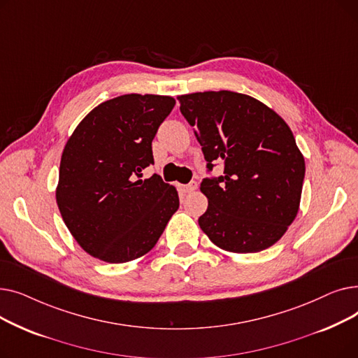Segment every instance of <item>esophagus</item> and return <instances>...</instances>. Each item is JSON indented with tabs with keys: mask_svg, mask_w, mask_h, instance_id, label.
Instances as JSON below:
<instances>
[{
	"mask_svg": "<svg viewBox=\"0 0 358 358\" xmlns=\"http://www.w3.org/2000/svg\"><path fill=\"white\" fill-rule=\"evenodd\" d=\"M180 190L184 193V194H189V193H193L197 190V182L196 181H192L189 184H184V185H180Z\"/></svg>",
	"mask_w": 358,
	"mask_h": 358,
	"instance_id": "1",
	"label": "esophagus"
}]
</instances>
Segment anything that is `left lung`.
Returning a JSON list of instances; mask_svg holds the SVG:
<instances>
[{"label":"left lung","instance_id":"obj_1","mask_svg":"<svg viewBox=\"0 0 358 358\" xmlns=\"http://www.w3.org/2000/svg\"><path fill=\"white\" fill-rule=\"evenodd\" d=\"M194 127L209 171L204 178L208 210L201 231L216 247L238 254L259 252L283 236L294 220L305 178V158L287 123L247 94L204 91L178 97Z\"/></svg>","mask_w":358,"mask_h":358}]
</instances>
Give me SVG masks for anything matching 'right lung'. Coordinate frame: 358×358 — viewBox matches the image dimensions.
Listing matches in <instances>:
<instances>
[{
  "mask_svg": "<svg viewBox=\"0 0 358 358\" xmlns=\"http://www.w3.org/2000/svg\"><path fill=\"white\" fill-rule=\"evenodd\" d=\"M176 100L124 94L92 108L61 158L56 203L80 247L111 264L155 247L180 200L174 185L142 171L154 164L152 139Z\"/></svg>",
  "mask_w": 358,
  "mask_h": 358,
  "instance_id": "1",
  "label": "right lung"
}]
</instances>
